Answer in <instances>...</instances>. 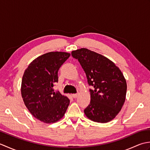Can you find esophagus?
<instances>
[{
	"label": "esophagus",
	"mask_w": 150,
	"mask_h": 150,
	"mask_svg": "<svg viewBox=\"0 0 150 150\" xmlns=\"http://www.w3.org/2000/svg\"><path fill=\"white\" fill-rule=\"evenodd\" d=\"M72 97L73 98H77L78 97V93H75V94H72Z\"/></svg>",
	"instance_id": "34e87169"
}]
</instances>
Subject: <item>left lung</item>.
<instances>
[{
    "instance_id": "1",
    "label": "left lung",
    "mask_w": 150,
    "mask_h": 150,
    "mask_svg": "<svg viewBox=\"0 0 150 150\" xmlns=\"http://www.w3.org/2000/svg\"><path fill=\"white\" fill-rule=\"evenodd\" d=\"M86 75L90 104L84 110L89 119L106 123L115 118L126 100L127 84L120 69L107 57L87 48L72 51Z\"/></svg>"
}]
</instances>
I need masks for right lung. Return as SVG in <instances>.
<instances>
[{"label": "right lung", "mask_w": 150, "mask_h": 150, "mask_svg": "<svg viewBox=\"0 0 150 150\" xmlns=\"http://www.w3.org/2000/svg\"><path fill=\"white\" fill-rule=\"evenodd\" d=\"M70 53L48 52L38 57L25 69L21 95L32 115L46 124L55 123L64 115L69 104L68 97L53 91L58 82V71Z\"/></svg>", "instance_id": "obj_1"}]
</instances>
